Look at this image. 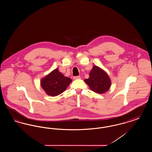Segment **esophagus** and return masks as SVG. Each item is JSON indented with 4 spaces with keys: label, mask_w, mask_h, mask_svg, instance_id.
<instances>
[{
    "label": "esophagus",
    "mask_w": 152,
    "mask_h": 152,
    "mask_svg": "<svg viewBox=\"0 0 152 152\" xmlns=\"http://www.w3.org/2000/svg\"><path fill=\"white\" fill-rule=\"evenodd\" d=\"M73 80L81 79V77L80 76H74L73 77Z\"/></svg>",
    "instance_id": "34e87169"
}]
</instances>
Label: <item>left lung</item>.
Instances as JSON below:
<instances>
[{
    "label": "left lung",
    "instance_id": "1",
    "mask_svg": "<svg viewBox=\"0 0 152 152\" xmlns=\"http://www.w3.org/2000/svg\"><path fill=\"white\" fill-rule=\"evenodd\" d=\"M84 81L92 91L99 94L107 92L112 84L107 73L97 65H94L89 78L84 80Z\"/></svg>",
    "mask_w": 152,
    "mask_h": 152
}]
</instances>
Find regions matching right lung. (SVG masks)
<instances>
[{
    "mask_svg": "<svg viewBox=\"0 0 152 152\" xmlns=\"http://www.w3.org/2000/svg\"><path fill=\"white\" fill-rule=\"evenodd\" d=\"M71 82L56 68L41 79L40 85L46 94L53 97L62 94Z\"/></svg>",
    "mask_w": 152,
    "mask_h": 152,
    "instance_id": "obj_1",
    "label": "right lung"
}]
</instances>
